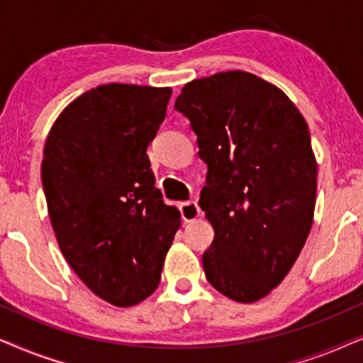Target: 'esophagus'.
<instances>
[{
    "instance_id": "obj_1",
    "label": "esophagus",
    "mask_w": 363,
    "mask_h": 363,
    "mask_svg": "<svg viewBox=\"0 0 363 363\" xmlns=\"http://www.w3.org/2000/svg\"><path fill=\"white\" fill-rule=\"evenodd\" d=\"M180 213H182V218L183 221L186 223H191L195 221L198 216H200V206L196 205V201H183L180 203Z\"/></svg>"
}]
</instances>
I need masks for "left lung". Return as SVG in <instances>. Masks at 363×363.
I'll use <instances>...</instances> for the list:
<instances>
[{"label": "left lung", "mask_w": 363, "mask_h": 363, "mask_svg": "<svg viewBox=\"0 0 363 363\" xmlns=\"http://www.w3.org/2000/svg\"><path fill=\"white\" fill-rule=\"evenodd\" d=\"M175 111L190 121L206 163L200 206L215 230L206 279L256 302L284 279L309 236L317 163L309 127L281 89L228 71L188 82Z\"/></svg>", "instance_id": "1"}]
</instances>
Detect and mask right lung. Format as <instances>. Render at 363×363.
Instances as JSON below:
<instances>
[{"instance_id":"obj_1","label":"right lung","mask_w":363,"mask_h":363,"mask_svg":"<svg viewBox=\"0 0 363 363\" xmlns=\"http://www.w3.org/2000/svg\"><path fill=\"white\" fill-rule=\"evenodd\" d=\"M170 97V87L91 89L64 108L44 145L43 188L61 252L94 294L117 307L157 289L180 228L147 155Z\"/></svg>"}]
</instances>
